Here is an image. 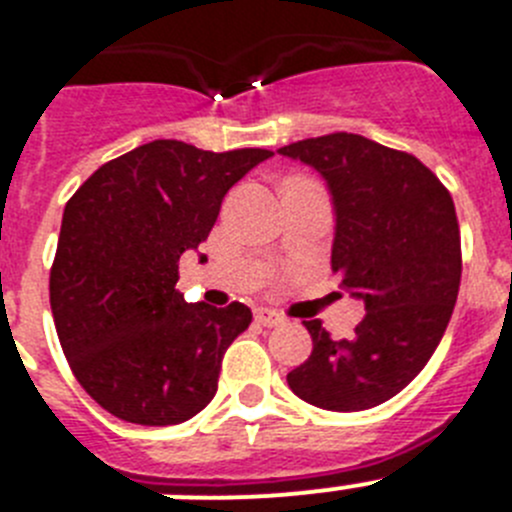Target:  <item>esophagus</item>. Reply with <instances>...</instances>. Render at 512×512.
Returning a JSON list of instances; mask_svg holds the SVG:
<instances>
[{
    "mask_svg": "<svg viewBox=\"0 0 512 512\" xmlns=\"http://www.w3.org/2000/svg\"><path fill=\"white\" fill-rule=\"evenodd\" d=\"M253 317H256V322L264 327H276L284 322V317H281L279 312H274V309H264V307L256 309V312H253Z\"/></svg>",
    "mask_w": 512,
    "mask_h": 512,
    "instance_id": "1",
    "label": "esophagus"
}]
</instances>
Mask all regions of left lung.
I'll return each mask as SVG.
<instances>
[{"mask_svg": "<svg viewBox=\"0 0 512 512\" xmlns=\"http://www.w3.org/2000/svg\"><path fill=\"white\" fill-rule=\"evenodd\" d=\"M327 180L337 228L332 271L363 299L353 337L307 320L312 355L287 375L302 401L365 411L409 386L437 350L462 276L452 195L414 154L335 131L279 149Z\"/></svg>", "mask_w": 512, "mask_h": 512, "instance_id": "obj_1", "label": "left lung"}]
</instances>
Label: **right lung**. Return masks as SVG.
I'll return each mask as SVG.
<instances>
[{
	"instance_id": "obj_1",
	"label": "right lung",
	"mask_w": 512,
	"mask_h": 512,
	"mask_svg": "<svg viewBox=\"0 0 512 512\" xmlns=\"http://www.w3.org/2000/svg\"><path fill=\"white\" fill-rule=\"evenodd\" d=\"M271 154L154 139L101 164L68 200L50 309L75 381L109 414L170 426L213 401L251 309L187 304L175 289L180 256L213 231L225 192Z\"/></svg>"
}]
</instances>
